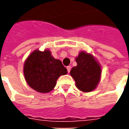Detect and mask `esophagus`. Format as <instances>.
<instances>
[{
    "instance_id": "1",
    "label": "esophagus",
    "mask_w": 129,
    "mask_h": 129,
    "mask_svg": "<svg viewBox=\"0 0 129 129\" xmlns=\"http://www.w3.org/2000/svg\"><path fill=\"white\" fill-rule=\"evenodd\" d=\"M67 70H68V73H69L70 72V70H71V66H67Z\"/></svg>"
}]
</instances>
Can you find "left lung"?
<instances>
[{"mask_svg":"<svg viewBox=\"0 0 129 129\" xmlns=\"http://www.w3.org/2000/svg\"><path fill=\"white\" fill-rule=\"evenodd\" d=\"M77 66L70 70V75L76 82V86L83 92H90L100 82L101 67L94 57L84 52L76 58Z\"/></svg>","mask_w":129,"mask_h":129,"instance_id":"obj_1","label":"left lung"}]
</instances>
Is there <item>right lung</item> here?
Wrapping results in <instances>:
<instances>
[{
    "label": "right lung",
    "instance_id": "add662e5",
    "mask_svg": "<svg viewBox=\"0 0 129 129\" xmlns=\"http://www.w3.org/2000/svg\"><path fill=\"white\" fill-rule=\"evenodd\" d=\"M24 76L32 88L39 92H49L56 86L61 75L67 74V69L61 61L55 59L49 50H35L24 64Z\"/></svg>",
    "mask_w": 129,
    "mask_h": 129
}]
</instances>
